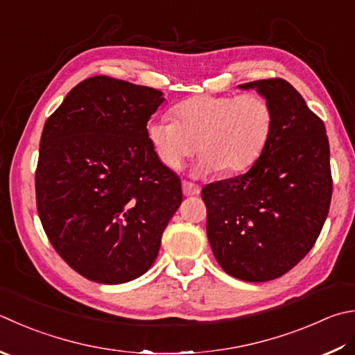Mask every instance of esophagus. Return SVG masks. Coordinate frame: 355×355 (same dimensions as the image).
<instances>
[{"label": "esophagus", "instance_id": "1", "mask_svg": "<svg viewBox=\"0 0 355 355\" xmlns=\"http://www.w3.org/2000/svg\"><path fill=\"white\" fill-rule=\"evenodd\" d=\"M182 191L185 196H195L199 195L200 187L195 182H190V180H182Z\"/></svg>", "mask_w": 355, "mask_h": 355}]
</instances>
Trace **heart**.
Here are the masks:
<instances>
[{"mask_svg": "<svg viewBox=\"0 0 355 355\" xmlns=\"http://www.w3.org/2000/svg\"><path fill=\"white\" fill-rule=\"evenodd\" d=\"M173 116L175 120H150L146 137L160 162L173 170L199 146V173L249 168L263 153L273 126L269 102L252 92L187 98L175 106Z\"/></svg>", "mask_w": 355, "mask_h": 355, "instance_id": "obj_1", "label": "heart"}]
</instances>
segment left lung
<instances>
[{
	"label": "left lung",
	"instance_id": "8db88e82",
	"mask_svg": "<svg viewBox=\"0 0 355 355\" xmlns=\"http://www.w3.org/2000/svg\"><path fill=\"white\" fill-rule=\"evenodd\" d=\"M239 88L266 97L273 126L249 171L202 189L207 236L224 272L263 283L295 267L320 236L332 198L329 140L323 120L286 80Z\"/></svg>",
	"mask_w": 355,
	"mask_h": 355
}]
</instances>
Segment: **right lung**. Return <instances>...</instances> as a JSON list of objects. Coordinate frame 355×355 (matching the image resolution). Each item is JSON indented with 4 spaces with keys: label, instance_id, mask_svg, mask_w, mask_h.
<instances>
[{
    "label": "right lung",
    "instance_id": "add662e5",
    "mask_svg": "<svg viewBox=\"0 0 355 355\" xmlns=\"http://www.w3.org/2000/svg\"><path fill=\"white\" fill-rule=\"evenodd\" d=\"M160 96L96 76L72 88L44 123L38 216L58 255L91 282L120 284L144 275L182 202L179 176L146 137Z\"/></svg>",
    "mask_w": 355,
    "mask_h": 355
}]
</instances>
